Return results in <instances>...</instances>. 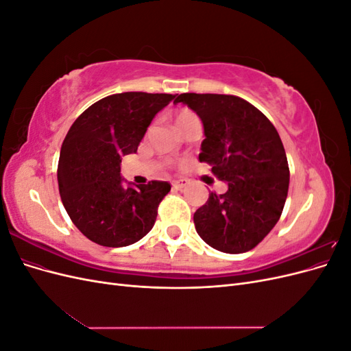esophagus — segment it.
Masks as SVG:
<instances>
[{"label":"esophagus","instance_id":"esophagus-1","mask_svg":"<svg viewBox=\"0 0 351 351\" xmlns=\"http://www.w3.org/2000/svg\"><path fill=\"white\" fill-rule=\"evenodd\" d=\"M186 186H187L186 180H177V182H173V189H176V190H182Z\"/></svg>","mask_w":351,"mask_h":351}]
</instances>
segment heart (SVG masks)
Here are the masks:
<instances>
[{"label":"heart","mask_w":351,"mask_h":351,"mask_svg":"<svg viewBox=\"0 0 351 351\" xmlns=\"http://www.w3.org/2000/svg\"><path fill=\"white\" fill-rule=\"evenodd\" d=\"M174 121H176L177 129H178V130H183L186 125L192 124V123H195V121H199V119H197V115H196L192 110L183 108V110H180V111L176 114Z\"/></svg>","instance_id":"heart-1"}]
</instances>
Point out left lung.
<instances>
[{
    "mask_svg": "<svg viewBox=\"0 0 351 351\" xmlns=\"http://www.w3.org/2000/svg\"><path fill=\"white\" fill-rule=\"evenodd\" d=\"M204 123L199 161L212 167L226 193H209L193 215L197 234L224 253H244L277 224L289 193L290 169L280 134L256 107L234 95L182 93Z\"/></svg>",
    "mask_w": 351,
    "mask_h": 351,
    "instance_id": "1",
    "label": "left lung"
}]
</instances>
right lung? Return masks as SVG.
Returning a JSON list of instances; mask_svg holds the SVG:
<instances>
[{
    "instance_id": "right-lung-1",
    "label": "right lung",
    "mask_w": 351,
    "mask_h": 351,
    "mask_svg": "<svg viewBox=\"0 0 351 351\" xmlns=\"http://www.w3.org/2000/svg\"><path fill=\"white\" fill-rule=\"evenodd\" d=\"M169 93L124 92L83 111L61 146L58 189L70 219L83 236L105 247L139 241L155 224L167 182L123 187L121 156L134 154Z\"/></svg>"
}]
</instances>
